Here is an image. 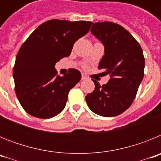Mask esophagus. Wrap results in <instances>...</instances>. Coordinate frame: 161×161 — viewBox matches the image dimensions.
<instances>
[{
    "label": "esophagus",
    "mask_w": 161,
    "mask_h": 161,
    "mask_svg": "<svg viewBox=\"0 0 161 161\" xmlns=\"http://www.w3.org/2000/svg\"><path fill=\"white\" fill-rule=\"evenodd\" d=\"M85 79H87L86 76H85V75H82V76H81V80H85Z\"/></svg>",
    "instance_id": "1"
}]
</instances>
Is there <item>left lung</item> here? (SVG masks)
I'll return each instance as SVG.
<instances>
[{"mask_svg":"<svg viewBox=\"0 0 161 161\" xmlns=\"http://www.w3.org/2000/svg\"><path fill=\"white\" fill-rule=\"evenodd\" d=\"M92 35L103 44L104 55L98 68L110 78L85 97L89 109L103 117L121 114L130 106L143 78L144 57L139 42L126 29L109 22H96Z\"/></svg>","mask_w":161,"mask_h":161,"instance_id":"8db88e82","label":"left lung"}]
</instances>
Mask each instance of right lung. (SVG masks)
I'll return each instance as SVG.
<instances>
[{"label": "right lung", "instance_id": "add662e5", "mask_svg": "<svg viewBox=\"0 0 161 161\" xmlns=\"http://www.w3.org/2000/svg\"><path fill=\"white\" fill-rule=\"evenodd\" d=\"M92 22L50 20L41 24L19 49L13 70L18 101L29 114L51 119L66 106L68 94L81 78L76 69L57 76L55 65L69 56L74 42L89 31Z\"/></svg>", "mask_w": 161, "mask_h": 161}]
</instances>
